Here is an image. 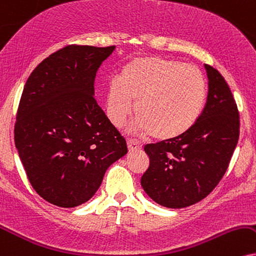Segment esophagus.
<instances>
[{"label": "esophagus", "instance_id": "obj_1", "mask_svg": "<svg viewBox=\"0 0 256 256\" xmlns=\"http://www.w3.org/2000/svg\"><path fill=\"white\" fill-rule=\"evenodd\" d=\"M127 144H128L129 152H132V153L138 152V150H140L141 148H142V144L138 142V141L134 140V138H128Z\"/></svg>", "mask_w": 256, "mask_h": 256}]
</instances>
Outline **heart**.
<instances>
[{"label": "heart", "mask_w": 256, "mask_h": 256, "mask_svg": "<svg viewBox=\"0 0 256 256\" xmlns=\"http://www.w3.org/2000/svg\"><path fill=\"white\" fill-rule=\"evenodd\" d=\"M206 83L194 65L141 56L122 68L121 80H112L106 94L110 121L121 127L135 102L133 129L158 140H173L196 124L203 112Z\"/></svg>", "instance_id": "b5f03b06"}]
</instances>
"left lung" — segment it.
<instances>
[{
	"label": "left lung",
	"mask_w": 256,
	"mask_h": 256,
	"mask_svg": "<svg viewBox=\"0 0 256 256\" xmlns=\"http://www.w3.org/2000/svg\"><path fill=\"white\" fill-rule=\"evenodd\" d=\"M209 90L200 118L188 133L150 144L144 190L166 208H185L203 200L228 168L240 136V114L223 76L205 64Z\"/></svg>",
	"instance_id": "8db88e82"
}]
</instances>
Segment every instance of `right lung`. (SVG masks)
Listing matches in <instances>:
<instances>
[{"mask_svg": "<svg viewBox=\"0 0 256 256\" xmlns=\"http://www.w3.org/2000/svg\"><path fill=\"white\" fill-rule=\"evenodd\" d=\"M114 50L68 45L44 59L24 84L15 146L34 190L56 206L89 200L106 168L128 152L94 96L97 70Z\"/></svg>", "mask_w": 256, "mask_h": 256, "instance_id": "1", "label": "right lung"}]
</instances>
